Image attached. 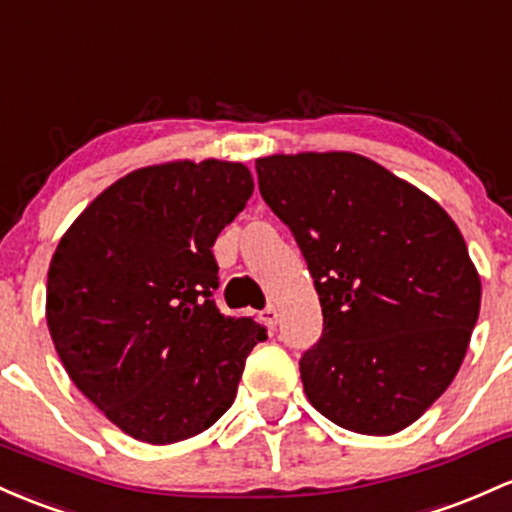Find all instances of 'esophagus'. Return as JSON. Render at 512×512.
<instances>
[{
	"label": "esophagus",
	"mask_w": 512,
	"mask_h": 512,
	"mask_svg": "<svg viewBox=\"0 0 512 512\" xmlns=\"http://www.w3.org/2000/svg\"><path fill=\"white\" fill-rule=\"evenodd\" d=\"M260 320H262V323L267 325V328H274V325H277V320H279L277 308H274V306H267L265 311H260Z\"/></svg>",
	"instance_id": "34e87169"
}]
</instances>
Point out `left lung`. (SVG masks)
Instances as JSON below:
<instances>
[{
  "instance_id": "1",
  "label": "left lung",
  "mask_w": 512,
  "mask_h": 512,
  "mask_svg": "<svg viewBox=\"0 0 512 512\" xmlns=\"http://www.w3.org/2000/svg\"><path fill=\"white\" fill-rule=\"evenodd\" d=\"M255 170L323 308L299 362L308 401L362 435L408 428L452 384L479 318L481 279L457 223L355 153L260 157Z\"/></svg>"
}]
</instances>
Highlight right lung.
<instances>
[{
  "label": "right lung",
  "mask_w": 512,
  "mask_h": 512,
  "mask_svg": "<svg viewBox=\"0 0 512 512\" xmlns=\"http://www.w3.org/2000/svg\"><path fill=\"white\" fill-rule=\"evenodd\" d=\"M240 162L143 167L101 192L60 240L46 318L67 374L140 442L170 445L233 406L265 325L223 316L211 247L252 196Z\"/></svg>",
  "instance_id": "add662e5"
}]
</instances>
